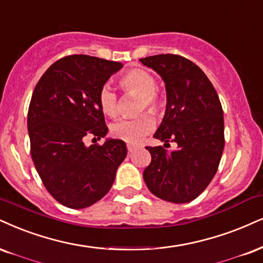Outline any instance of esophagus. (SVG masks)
Masks as SVG:
<instances>
[{
    "label": "esophagus",
    "instance_id": "1",
    "mask_svg": "<svg viewBox=\"0 0 263 263\" xmlns=\"http://www.w3.org/2000/svg\"><path fill=\"white\" fill-rule=\"evenodd\" d=\"M126 147H128V151H129V152H133V151L137 150V146H135V145H132V144L126 145Z\"/></svg>",
    "mask_w": 263,
    "mask_h": 263
}]
</instances>
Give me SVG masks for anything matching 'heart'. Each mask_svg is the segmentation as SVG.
Returning <instances> with one entry per match:
<instances>
[{"label": "heart", "mask_w": 263, "mask_h": 263, "mask_svg": "<svg viewBox=\"0 0 263 263\" xmlns=\"http://www.w3.org/2000/svg\"><path fill=\"white\" fill-rule=\"evenodd\" d=\"M119 86L125 93H135L140 99L138 101V112L147 109L154 115H160L166 105V97L156 89V78L148 70L133 68L118 78ZM99 106L103 115L116 117L118 113V97L112 87L103 85L99 92ZM154 128V119L145 113L130 119H119L111 126L112 135L117 139L137 144Z\"/></svg>", "instance_id": "heart-1"}]
</instances>
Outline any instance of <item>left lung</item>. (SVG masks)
Wrapping results in <instances>:
<instances>
[{
	"mask_svg": "<svg viewBox=\"0 0 263 263\" xmlns=\"http://www.w3.org/2000/svg\"><path fill=\"white\" fill-rule=\"evenodd\" d=\"M166 83L167 107L154 138L178 148L146 146L151 163L144 180L155 196L174 203L190 202L215 177L224 148V119L219 97L206 74L179 54L141 58Z\"/></svg>",
	"mask_w": 263,
	"mask_h": 263,
	"instance_id": "obj_1",
	"label": "left lung"
}]
</instances>
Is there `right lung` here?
I'll return each instance as SVG.
<instances>
[{
    "mask_svg": "<svg viewBox=\"0 0 263 263\" xmlns=\"http://www.w3.org/2000/svg\"><path fill=\"white\" fill-rule=\"evenodd\" d=\"M123 64L87 54L58 60L40 78L28 111L30 154L48 193L69 209H85L108 193L125 142L109 139L99 92Z\"/></svg>",
    "mask_w": 263,
    "mask_h": 263,
    "instance_id": "1",
    "label": "right lung"
}]
</instances>
